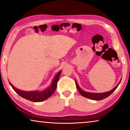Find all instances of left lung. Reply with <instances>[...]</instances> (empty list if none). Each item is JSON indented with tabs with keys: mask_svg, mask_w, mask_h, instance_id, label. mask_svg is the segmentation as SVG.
Masks as SVG:
<instances>
[{
	"mask_svg": "<svg viewBox=\"0 0 130 130\" xmlns=\"http://www.w3.org/2000/svg\"><path fill=\"white\" fill-rule=\"evenodd\" d=\"M121 81V79L120 82L118 83V85H117V86L113 89H112L111 90H110V91H109V92H105V93H91V92H85V91H84V90H83L82 89H81L80 88V87L79 86V85H78L77 82L76 81V88H77L78 91H79L80 94L81 95H82L83 96L87 98H88V99H93V100L101 101V100H102V99H105L106 98H107L109 96V95H111V94L115 90H116L117 87H118V85H120Z\"/></svg>",
	"mask_w": 130,
	"mask_h": 130,
	"instance_id": "1",
	"label": "left lung"
}]
</instances>
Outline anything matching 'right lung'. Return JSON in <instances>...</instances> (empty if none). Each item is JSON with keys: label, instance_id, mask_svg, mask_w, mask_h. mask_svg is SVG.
I'll return each mask as SVG.
<instances>
[{"label": "right lung", "instance_id": "obj_1", "mask_svg": "<svg viewBox=\"0 0 130 130\" xmlns=\"http://www.w3.org/2000/svg\"><path fill=\"white\" fill-rule=\"evenodd\" d=\"M61 72V70L59 71L57 73V74L55 76L50 86L46 89L42 90V91H39V90H36V91H24V90L18 89L15 88L10 82L9 84L12 86V88H13V89L21 97L27 99L28 101H32V102H41V101L47 99L54 93V92L56 89L57 83V82L59 79Z\"/></svg>", "mask_w": 130, "mask_h": 130}]
</instances>
